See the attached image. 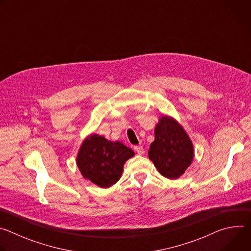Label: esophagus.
<instances>
[{
	"label": "esophagus",
	"mask_w": 251,
	"mask_h": 251,
	"mask_svg": "<svg viewBox=\"0 0 251 251\" xmlns=\"http://www.w3.org/2000/svg\"><path fill=\"white\" fill-rule=\"evenodd\" d=\"M134 149H135V151H136L139 155H142L143 153H144V149H143V147H142L141 145H139V146H135V147H134Z\"/></svg>",
	"instance_id": "esophagus-1"
}]
</instances>
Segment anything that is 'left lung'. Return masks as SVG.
<instances>
[{
  "mask_svg": "<svg viewBox=\"0 0 251 251\" xmlns=\"http://www.w3.org/2000/svg\"><path fill=\"white\" fill-rule=\"evenodd\" d=\"M148 155L162 176L175 180L191 165L194 147L183 127L173 118L163 116L155 128V140Z\"/></svg>",
  "mask_w": 251,
  "mask_h": 251,
  "instance_id": "left-lung-1",
  "label": "left lung"
}]
</instances>
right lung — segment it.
<instances>
[{
    "instance_id": "1",
    "label": "right lung",
    "mask_w": 251,
    "mask_h": 251,
    "mask_svg": "<svg viewBox=\"0 0 251 251\" xmlns=\"http://www.w3.org/2000/svg\"><path fill=\"white\" fill-rule=\"evenodd\" d=\"M133 156L122 143L94 134L83 141L76 163L85 178L100 188H109L118 182L125 162Z\"/></svg>"
}]
</instances>
